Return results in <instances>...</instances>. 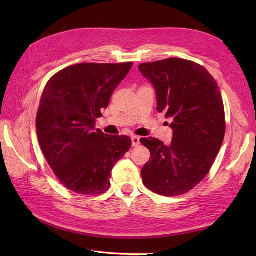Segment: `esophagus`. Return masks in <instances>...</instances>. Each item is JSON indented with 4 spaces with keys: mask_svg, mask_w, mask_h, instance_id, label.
<instances>
[{
    "mask_svg": "<svg viewBox=\"0 0 256 256\" xmlns=\"http://www.w3.org/2000/svg\"><path fill=\"white\" fill-rule=\"evenodd\" d=\"M131 142H132V146H138L140 145V138L132 136L131 138Z\"/></svg>",
    "mask_w": 256,
    "mask_h": 256,
    "instance_id": "esophagus-1",
    "label": "esophagus"
}]
</instances>
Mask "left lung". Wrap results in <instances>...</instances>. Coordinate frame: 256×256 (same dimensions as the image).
<instances>
[{"label":"left lung","instance_id":"8db88e82","mask_svg":"<svg viewBox=\"0 0 256 256\" xmlns=\"http://www.w3.org/2000/svg\"><path fill=\"white\" fill-rule=\"evenodd\" d=\"M156 90L157 110L171 118L173 140L164 145L144 138L150 152L142 168L147 189L164 196L187 193L210 171L226 134V115L218 84L194 62L166 58L138 65Z\"/></svg>","mask_w":256,"mask_h":256}]
</instances>
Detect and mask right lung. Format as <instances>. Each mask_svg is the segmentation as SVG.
<instances>
[{
	"instance_id": "1",
	"label": "right lung",
	"mask_w": 256,
	"mask_h": 256,
	"mask_svg": "<svg viewBox=\"0 0 256 256\" xmlns=\"http://www.w3.org/2000/svg\"><path fill=\"white\" fill-rule=\"evenodd\" d=\"M132 65L76 64L46 85L36 118L38 142L67 189L85 196L106 192L114 166L130 150L129 136L106 134L95 122Z\"/></svg>"
}]
</instances>
